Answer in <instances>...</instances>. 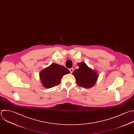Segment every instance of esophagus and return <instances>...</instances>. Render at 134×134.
I'll list each match as a JSON object with an SVG mask.
<instances>
[{"instance_id": "obj_1", "label": "esophagus", "mask_w": 134, "mask_h": 134, "mask_svg": "<svg viewBox=\"0 0 134 134\" xmlns=\"http://www.w3.org/2000/svg\"><path fill=\"white\" fill-rule=\"evenodd\" d=\"M70 72H71V73H72L73 72V71H74V69H73V68H71V69H70Z\"/></svg>"}]
</instances>
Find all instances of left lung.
<instances>
[{
	"label": "left lung",
	"mask_w": 134,
	"mask_h": 134,
	"mask_svg": "<svg viewBox=\"0 0 134 134\" xmlns=\"http://www.w3.org/2000/svg\"><path fill=\"white\" fill-rule=\"evenodd\" d=\"M77 65L79 69L74 70L72 74L74 76L77 85L86 88L93 87L97 80L98 73L88 67L84 62L78 63Z\"/></svg>",
	"instance_id": "left-lung-1"
}]
</instances>
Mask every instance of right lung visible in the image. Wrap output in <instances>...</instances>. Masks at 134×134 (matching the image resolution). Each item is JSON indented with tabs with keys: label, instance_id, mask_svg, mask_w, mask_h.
<instances>
[{
	"label": "right lung",
	"instance_id": "add662e5",
	"mask_svg": "<svg viewBox=\"0 0 134 134\" xmlns=\"http://www.w3.org/2000/svg\"><path fill=\"white\" fill-rule=\"evenodd\" d=\"M70 73V71L64 66L52 63L40 72L39 76L43 86L49 88L59 85L63 76Z\"/></svg>",
	"mask_w": 134,
	"mask_h": 134
}]
</instances>
